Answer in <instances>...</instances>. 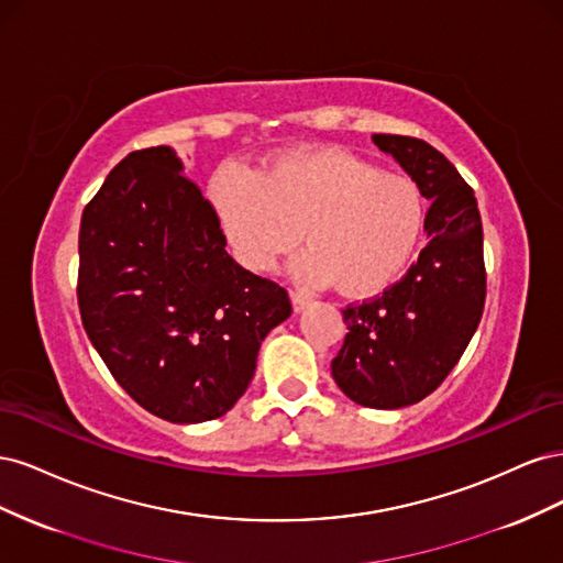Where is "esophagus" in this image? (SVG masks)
Returning a JSON list of instances; mask_svg holds the SVG:
<instances>
[{"label":"esophagus","instance_id":"esophagus-1","mask_svg":"<svg viewBox=\"0 0 563 563\" xmlns=\"http://www.w3.org/2000/svg\"><path fill=\"white\" fill-rule=\"evenodd\" d=\"M291 302H294V310L302 312L305 308H310L312 298L308 294H300V291H291Z\"/></svg>","mask_w":563,"mask_h":563}]
</instances>
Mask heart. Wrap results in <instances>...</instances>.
I'll list each match as a JSON object with an SVG mask.
<instances>
[{
    "label": "heart",
    "instance_id": "obj_1",
    "mask_svg": "<svg viewBox=\"0 0 563 563\" xmlns=\"http://www.w3.org/2000/svg\"><path fill=\"white\" fill-rule=\"evenodd\" d=\"M209 201L232 255L269 269L277 255L308 244L291 275L350 296L380 294L411 261L422 232V197L411 178L383 174L338 147L294 150L258 172L225 164Z\"/></svg>",
    "mask_w": 563,
    "mask_h": 563
}]
</instances>
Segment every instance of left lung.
Segmentation results:
<instances>
[{
    "label": "left lung",
    "mask_w": 563,
    "mask_h": 563,
    "mask_svg": "<svg viewBox=\"0 0 563 563\" xmlns=\"http://www.w3.org/2000/svg\"><path fill=\"white\" fill-rule=\"evenodd\" d=\"M432 207L428 244L404 279L343 310L345 343L331 362L338 387L368 408L418 404L444 383L479 327L486 300L484 230L472 187L430 143L373 133Z\"/></svg>",
    "instance_id": "8db88e82"
}]
</instances>
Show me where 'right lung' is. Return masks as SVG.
<instances>
[{"mask_svg": "<svg viewBox=\"0 0 563 563\" xmlns=\"http://www.w3.org/2000/svg\"><path fill=\"white\" fill-rule=\"evenodd\" d=\"M225 244L166 145L126 155L81 213L84 329L129 397L168 422L225 416L265 335L291 317L286 288L244 269Z\"/></svg>", "mask_w": 563, "mask_h": 563, "instance_id": "obj_1", "label": "right lung"}]
</instances>
